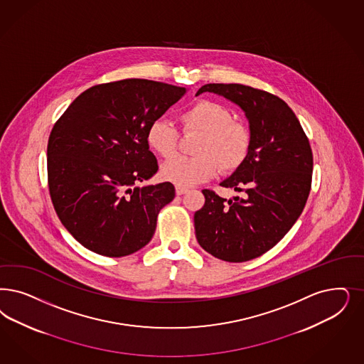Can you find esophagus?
Wrapping results in <instances>:
<instances>
[{"label":"esophagus","instance_id":"esophagus-1","mask_svg":"<svg viewBox=\"0 0 364 364\" xmlns=\"http://www.w3.org/2000/svg\"><path fill=\"white\" fill-rule=\"evenodd\" d=\"M189 189L187 187H181V186H176V193L177 195H184V193H187Z\"/></svg>","mask_w":364,"mask_h":364}]
</instances>
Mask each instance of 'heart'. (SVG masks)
Listing matches in <instances>:
<instances>
[{"label":"heart","instance_id":"1","mask_svg":"<svg viewBox=\"0 0 364 364\" xmlns=\"http://www.w3.org/2000/svg\"><path fill=\"white\" fill-rule=\"evenodd\" d=\"M186 132L200 133L195 157L175 156L161 165V177L176 186L189 187L211 178L218 166L228 173L246 161L250 151V132L232 119V114L220 103L199 100L180 114ZM178 133L172 124L157 119L146 132V142L159 156H172Z\"/></svg>","mask_w":364,"mask_h":364}]
</instances>
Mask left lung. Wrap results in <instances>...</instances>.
Returning <instances> with one entry per match:
<instances>
[{"mask_svg": "<svg viewBox=\"0 0 364 364\" xmlns=\"http://www.w3.org/2000/svg\"><path fill=\"white\" fill-rule=\"evenodd\" d=\"M213 92L242 109L251 145L246 161L220 183L243 198L223 199L203 189L205 203L195 213L201 247L227 262H246L270 250L299 219L311 191L314 156L296 114L282 100L238 83H210Z\"/></svg>", "mask_w": 364, "mask_h": 364, "instance_id": "obj_1", "label": "left lung"}]
</instances>
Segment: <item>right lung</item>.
Instances as JSON below:
<instances>
[{
  "label": "right lung",
  "mask_w": 364,
  "mask_h": 364,
  "mask_svg": "<svg viewBox=\"0 0 364 364\" xmlns=\"http://www.w3.org/2000/svg\"><path fill=\"white\" fill-rule=\"evenodd\" d=\"M186 92L146 79L98 85L53 126L47 149L50 199L63 226L88 250L125 257L151 242L175 187L138 186L159 169L146 132Z\"/></svg>",
  "instance_id": "right-lung-1"
}]
</instances>
